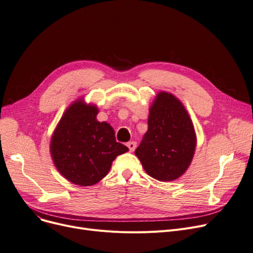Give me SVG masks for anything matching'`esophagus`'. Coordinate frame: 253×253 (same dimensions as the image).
Wrapping results in <instances>:
<instances>
[{
  "instance_id": "obj_1",
  "label": "esophagus",
  "mask_w": 253,
  "mask_h": 253,
  "mask_svg": "<svg viewBox=\"0 0 253 253\" xmlns=\"http://www.w3.org/2000/svg\"><path fill=\"white\" fill-rule=\"evenodd\" d=\"M127 147L129 148L130 152H133L136 149V142L135 141H129V142H127Z\"/></svg>"
}]
</instances>
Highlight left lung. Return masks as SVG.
<instances>
[{
    "label": "left lung",
    "mask_w": 253,
    "mask_h": 253,
    "mask_svg": "<svg viewBox=\"0 0 253 253\" xmlns=\"http://www.w3.org/2000/svg\"><path fill=\"white\" fill-rule=\"evenodd\" d=\"M195 148L188 112L176 97L160 92L150 109L147 133L135 151L144 170L157 180H174L189 168Z\"/></svg>",
    "instance_id": "obj_1"
}]
</instances>
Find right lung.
Listing matches in <instances>:
<instances>
[{"label":"right lung","mask_w":253,"mask_h":253,"mask_svg":"<svg viewBox=\"0 0 253 253\" xmlns=\"http://www.w3.org/2000/svg\"><path fill=\"white\" fill-rule=\"evenodd\" d=\"M98 110L78 100L66 110L53 133L50 151L60 174L87 187L101 180L118 155L128 151L117 142L110 124L98 122Z\"/></svg>","instance_id":"add662e5"}]
</instances>
